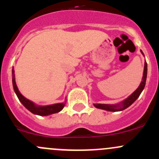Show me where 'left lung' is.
Wrapping results in <instances>:
<instances>
[{
    "instance_id": "1",
    "label": "left lung",
    "mask_w": 159,
    "mask_h": 159,
    "mask_svg": "<svg viewBox=\"0 0 159 159\" xmlns=\"http://www.w3.org/2000/svg\"><path fill=\"white\" fill-rule=\"evenodd\" d=\"M142 54H143V52L141 51ZM147 63L146 61H145V66H144V72H143V76H142V81H141V84H139V88L131 94L129 95L127 98L125 99L124 101H122L121 102L118 104H115V105H108V104H94V106L95 108H99V109H103L105 111H121L126 109L127 108H129L131 105H132L136 100H137L138 98L139 97V95L141 94L142 91H143L145 89V83H146V78H147Z\"/></svg>"
}]
</instances>
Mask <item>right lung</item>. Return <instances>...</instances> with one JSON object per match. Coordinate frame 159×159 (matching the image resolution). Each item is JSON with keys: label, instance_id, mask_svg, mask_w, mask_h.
Masks as SVG:
<instances>
[{"label": "right lung", "instance_id": "1", "mask_svg": "<svg viewBox=\"0 0 159 159\" xmlns=\"http://www.w3.org/2000/svg\"><path fill=\"white\" fill-rule=\"evenodd\" d=\"M12 83H13V88H14V92L17 94V98H18L19 101L21 102L22 105L25 107L28 111H30L31 113L34 114V115H40V116H47V115H52V114L57 113V112L61 111L63 108L65 107L66 101L62 103H57L54 104V105H38L33 102L29 100V99L26 98L25 96L22 95L20 92L19 91L17 86L16 84L15 81V75H14V68H12Z\"/></svg>", "mask_w": 159, "mask_h": 159}]
</instances>
